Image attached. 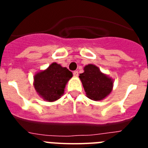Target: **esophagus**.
<instances>
[{"mask_svg": "<svg viewBox=\"0 0 148 148\" xmlns=\"http://www.w3.org/2000/svg\"><path fill=\"white\" fill-rule=\"evenodd\" d=\"M73 75L74 76H78V71H74L73 72Z\"/></svg>", "mask_w": 148, "mask_h": 148, "instance_id": "obj_1", "label": "esophagus"}]
</instances>
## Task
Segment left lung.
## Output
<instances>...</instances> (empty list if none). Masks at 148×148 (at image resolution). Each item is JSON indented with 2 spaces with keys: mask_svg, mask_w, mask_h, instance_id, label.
Listing matches in <instances>:
<instances>
[{
  "mask_svg": "<svg viewBox=\"0 0 148 148\" xmlns=\"http://www.w3.org/2000/svg\"><path fill=\"white\" fill-rule=\"evenodd\" d=\"M84 72L79 75L87 96L94 101H100L108 96L112 91L113 82L103 74L93 64H88L84 68Z\"/></svg>",
  "mask_w": 148,
  "mask_h": 148,
  "instance_id": "8db88e82",
  "label": "left lung"
}]
</instances>
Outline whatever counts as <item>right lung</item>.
Masks as SVG:
<instances>
[{
  "mask_svg": "<svg viewBox=\"0 0 148 148\" xmlns=\"http://www.w3.org/2000/svg\"><path fill=\"white\" fill-rule=\"evenodd\" d=\"M73 73L66 67L53 63L44 71L34 76V86L40 96L47 101H54L64 94L66 83Z\"/></svg>",
  "mask_w": 148,
  "mask_h": 148,
  "instance_id": "1",
  "label": "right lung"
}]
</instances>
